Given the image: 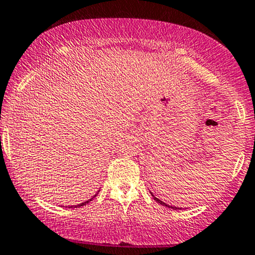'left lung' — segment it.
I'll list each match as a JSON object with an SVG mask.
<instances>
[{
	"instance_id": "1",
	"label": "left lung",
	"mask_w": 255,
	"mask_h": 255,
	"mask_svg": "<svg viewBox=\"0 0 255 255\" xmlns=\"http://www.w3.org/2000/svg\"><path fill=\"white\" fill-rule=\"evenodd\" d=\"M152 196H153V195H152ZM153 199L156 200L157 203H158V204H161V205H163V206H167V208H170V209H173V210H177V209H180V208H176V206H170V205H167V204H165V203H163V201H161L160 199H157V197H154V196H153Z\"/></svg>"
}]
</instances>
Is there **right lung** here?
Returning a JSON list of instances; mask_svg holds the SVG:
<instances>
[{
    "label": "right lung",
    "instance_id": "add662e5",
    "mask_svg": "<svg viewBox=\"0 0 255 255\" xmlns=\"http://www.w3.org/2000/svg\"><path fill=\"white\" fill-rule=\"evenodd\" d=\"M89 201H92V199H90V200H88V201H85V203L80 204V205H78V206H83V205H85V204H88V203H89Z\"/></svg>",
    "mask_w": 255,
    "mask_h": 255
}]
</instances>
